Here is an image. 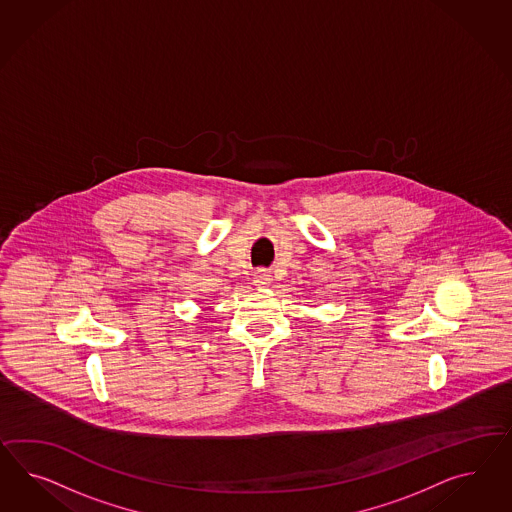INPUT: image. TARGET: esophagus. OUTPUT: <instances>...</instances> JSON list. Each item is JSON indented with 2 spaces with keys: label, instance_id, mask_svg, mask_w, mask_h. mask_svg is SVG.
<instances>
[{
  "label": "esophagus",
  "instance_id": "1",
  "mask_svg": "<svg viewBox=\"0 0 512 512\" xmlns=\"http://www.w3.org/2000/svg\"><path fill=\"white\" fill-rule=\"evenodd\" d=\"M270 281H272V276L263 270V268H259V270H255V274H253V283L257 285V287H266V285H270Z\"/></svg>",
  "mask_w": 512,
  "mask_h": 512
}]
</instances>
